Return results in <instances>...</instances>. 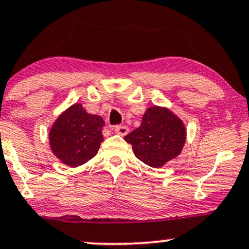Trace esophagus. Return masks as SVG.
<instances>
[{"label":"esophagus","mask_w":249,"mask_h":249,"mask_svg":"<svg viewBox=\"0 0 249 249\" xmlns=\"http://www.w3.org/2000/svg\"><path fill=\"white\" fill-rule=\"evenodd\" d=\"M114 131H116L118 135L125 136L129 132V127L125 126V125H117V126H114Z\"/></svg>","instance_id":"esophagus-1"}]
</instances>
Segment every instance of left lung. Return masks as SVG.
<instances>
[{
    "mask_svg": "<svg viewBox=\"0 0 249 249\" xmlns=\"http://www.w3.org/2000/svg\"><path fill=\"white\" fill-rule=\"evenodd\" d=\"M132 145L136 158L148 166L160 168L181 153L186 129L180 118L166 107H149L141 126L124 137Z\"/></svg>",
    "mask_w": 249,
    "mask_h": 249,
    "instance_id": "obj_1",
    "label": "left lung"
}]
</instances>
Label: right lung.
Here are the masks:
<instances>
[{
  "instance_id": "right-lung-1",
  "label": "right lung",
  "mask_w": 249,
  "mask_h": 249,
  "mask_svg": "<svg viewBox=\"0 0 249 249\" xmlns=\"http://www.w3.org/2000/svg\"><path fill=\"white\" fill-rule=\"evenodd\" d=\"M104 119L89 114L81 104L65 109L50 129L49 140L52 153L64 164L77 167L98 154L104 141Z\"/></svg>"
}]
</instances>
